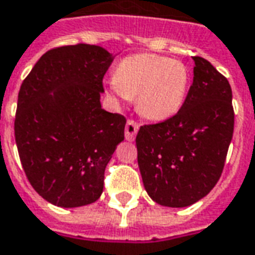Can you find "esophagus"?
<instances>
[{
	"label": "esophagus",
	"instance_id": "1",
	"mask_svg": "<svg viewBox=\"0 0 255 255\" xmlns=\"http://www.w3.org/2000/svg\"><path fill=\"white\" fill-rule=\"evenodd\" d=\"M138 131V124H136L134 121H131L129 119L128 122H126V126H125V137L128 141H133L134 137H136V134H137Z\"/></svg>",
	"mask_w": 255,
	"mask_h": 255
}]
</instances>
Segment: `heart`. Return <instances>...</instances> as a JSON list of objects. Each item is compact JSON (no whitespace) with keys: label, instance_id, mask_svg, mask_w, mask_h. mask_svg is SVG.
<instances>
[{"label":"heart","instance_id":"obj_1","mask_svg":"<svg viewBox=\"0 0 255 255\" xmlns=\"http://www.w3.org/2000/svg\"><path fill=\"white\" fill-rule=\"evenodd\" d=\"M189 84L186 65L157 54H134L118 64L111 94L128 101L136 97L138 112L151 121H165L184 103Z\"/></svg>","mask_w":255,"mask_h":255}]
</instances>
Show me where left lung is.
<instances>
[{
	"label": "left lung",
	"mask_w": 255,
	"mask_h": 255,
	"mask_svg": "<svg viewBox=\"0 0 255 255\" xmlns=\"http://www.w3.org/2000/svg\"><path fill=\"white\" fill-rule=\"evenodd\" d=\"M193 61V84L178 114L141 126L136 136L145 191L172 208L194 204L214 189L233 136L231 84L207 59Z\"/></svg>",
	"instance_id": "1"
}]
</instances>
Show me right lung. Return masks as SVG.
Segmentation results:
<instances>
[{"label":"right lung","instance_id":"obj_1","mask_svg":"<svg viewBox=\"0 0 255 255\" xmlns=\"http://www.w3.org/2000/svg\"><path fill=\"white\" fill-rule=\"evenodd\" d=\"M114 55L100 45L54 48L37 61L17 96L15 140L33 189L51 204L97 201L104 172L124 141L126 119L101 108Z\"/></svg>","mask_w":255,"mask_h":255}]
</instances>
